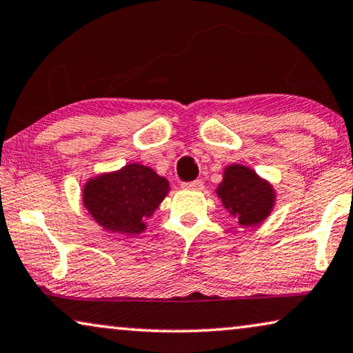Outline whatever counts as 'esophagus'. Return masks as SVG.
<instances>
[{
	"mask_svg": "<svg viewBox=\"0 0 353 353\" xmlns=\"http://www.w3.org/2000/svg\"><path fill=\"white\" fill-rule=\"evenodd\" d=\"M182 188H185V190H201L203 181L196 179V181H192V182H182Z\"/></svg>",
	"mask_w": 353,
	"mask_h": 353,
	"instance_id": "obj_1",
	"label": "esophagus"
}]
</instances>
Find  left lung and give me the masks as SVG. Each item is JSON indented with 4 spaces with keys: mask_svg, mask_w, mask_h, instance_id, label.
I'll use <instances>...</instances> for the list:
<instances>
[{
    "mask_svg": "<svg viewBox=\"0 0 353 353\" xmlns=\"http://www.w3.org/2000/svg\"><path fill=\"white\" fill-rule=\"evenodd\" d=\"M217 195L241 225H256L264 221L275 200L269 183L252 170L240 165H232L224 171V181L217 187Z\"/></svg>",
    "mask_w": 353,
    "mask_h": 353,
    "instance_id": "1",
    "label": "left lung"
}]
</instances>
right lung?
<instances>
[{
    "label": "right lung",
    "mask_w": 353,
    "mask_h": 353,
    "mask_svg": "<svg viewBox=\"0 0 353 353\" xmlns=\"http://www.w3.org/2000/svg\"><path fill=\"white\" fill-rule=\"evenodd\" d=\"M170 192V183L150 168L128 165L123 170L91 179L84 185V206L105 230L113 233H141L143 219Z\"/></svg>",
    "instance_id": "obj_1"
}]
</instances>
